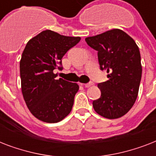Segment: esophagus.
<instances>
[{"label": "esophagus", "mask_w": 156, "mask_h": 156, "mask_svg": "<svg viewBox=\"0 0 156 156\" xmlns=\"http://www.w3.org/2000/svg\"><path fill=\"white\" fill-rule=\"evenodd\" d=\"M85 87H90L93 85V83H85V84H83Z\"/></svg>", "instance_id": "esophagus-1"}]
</instances>
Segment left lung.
<instances>
[{"mask_svg": "<svg viewBox=\"0 0 156 156\" xmlns=\"http://www.w3.org/2000/svg\"><path fill=\"white\" fill-rule=\"evenodd\" d=\"M98 52L100 69L108 80L98 84L101 96L93 101L99 115L116 119L126 115L135 103L142 78L139 48L135 41L120 29H112L85 39Z\"/></svg>", "mask_w": 156, "mask_h": 156, "instance_id": "left-lung-1", "label": "left lung"}]
</instances>
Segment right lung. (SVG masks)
<instances>
[{
    "instance_id": "obj_1",
    "label": "right lung",
    "mask_w": 156,
    "mask_h": 156,
    "mask_svg": "<svg viewBox=\"0 0 156 156\" xmlns=\"http://www.w3.org/2000/svg\"><path fill=\"white\" fill-rule=\"evenodd\" d=\"M80 40L46 30L26 45L20 60L21 88L28 109L40 121L56 123L72 110L78 83L56 79L53 70L61 69L64 55Z\"/></svg>"
}]
</instances>
